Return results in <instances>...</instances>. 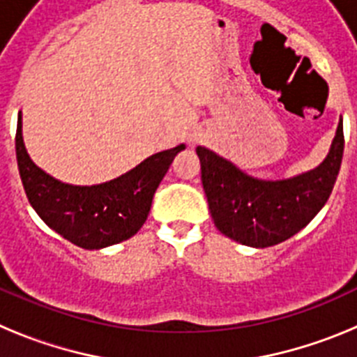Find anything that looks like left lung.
I'll return each mask as SVG.
<instances>
[{
    "mask_svg": "<svg viewBox=\"0 0 357 357\" xmlns=\"http://www.w3.org/2000/svg\"><path fill=\"white\" fill-rule=\"evenodd\" d=\"M343 125L318 168L284 181H259L204 146L197 148L202 184L216 229L227 238L266 248L304 229L326 206L343 157Z\"/></svg>",
    "mask_w": 357,
    "mask_h": 357,
    "instance_id": "8db88e82",
    "label": "left lung"
}]
</instances>
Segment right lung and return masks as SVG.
I'll return each mask as SVG.
<instances>
[{"label": "right lung", "mask_w": 357, "mask_h": 357, "mask_svg": "<svg viewBox=\"0 0 357 357\" xmlns=\"http://www.w3.org/2000/svg\"><path fill=\"white\" fill-rule=\"evenodd\" d=\"M184 144L148 157L114 181L71 185L36 166L23 143V118L17 116L15 155L28 202L50 229L85 250H100L132 238L146 222L162 176Z\"/></svg>", "instance_id": "obj_1"}]
</instances>
